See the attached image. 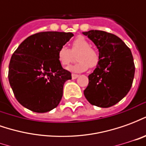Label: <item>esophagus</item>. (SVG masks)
<instances>
[{"instance_id": "34e87169", "label": "esophagus", "mask_w": 146, "mask_h": 146, "mask_svg": "<svg viewBox=\"0 0 146 146\" xmlns=\"http://www.w3.org/2000/svg\"><path fill=\"white\" fill-rule=\"evenodd\" d=\"M77 77H79V75H77V74H74V73H73V74H72V79L73 80L76 79Z\"/></svg>"}]
</instances>
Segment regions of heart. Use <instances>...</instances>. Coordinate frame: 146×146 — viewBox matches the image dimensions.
<instances>
[{"label": "heart", "instance_id": "obj_1", "mask_svg": "<svg viewBox=\"0 0 146 146\" xmlns=\"http://www.w3.org/2000/svg\"><path fill=\"white\" fill-rule=\"evenodd\" d=\"M73 52L77 54V63L67 67V70L72 73H82L88 70L89 66L95 67L98 62V55L96 51L91 48V45L84 36H79L72 42V51L66 46L58 49V58L62 66H67L72 60Z\"/></svg>", "mask_w": 146, "mask_h": 146}]
</instances>
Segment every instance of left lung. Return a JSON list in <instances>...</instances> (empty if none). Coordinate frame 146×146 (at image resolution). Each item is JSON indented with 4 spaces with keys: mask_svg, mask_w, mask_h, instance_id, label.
<instances>
[{
    "mask_svg": "<svg viewBox=\"0 0 146 146\" xmlns=\"http://www.w3.org/2000/svg\"><path fill=\"white\" fill-rule=\"evenodd\" d=\"M98 50V62L84 91L87 100L101 108L113 106L131 88L135 64L130 48L118 36L102 30L83 32Z\"/></svg>",
    "mask_w": 146,
    "mask_h": 146,
    "instance_id": "left-lung-1",
    "label": "left lung"
}]
</instances>
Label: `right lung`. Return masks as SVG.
Returning <instances> with one entry per match:
<instances>
[{
    "mask_svg": "<svg viewBox=\"0 0 146 146\" xmlns=\"http://www.w3.org/2000/svg\"><path fill=\"white\" fill-rule=\"evenodd\" d=\"M72 33L48 31L28 36L15 50L8 67V80L15 97L35 113H46L59 104L65 82L71 73L58 58V49Z\"/></svg>",
    "mask_w": 146,
    "mask_h": 146,
    "instance_id": "add662e5",
    "label": "right lung"
}]
</instances>
